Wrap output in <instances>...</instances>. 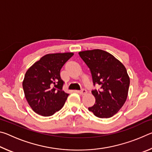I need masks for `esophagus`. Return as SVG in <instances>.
I'll return each instance as SVG.
<instances>
[{"label": "esophagus", "instance_id": "obj_1", "mask_svg": "<svg viewBox=\"0 0 152 152\" xmlns=\"http://www.w3.org/2000/svg\"><path fill=\"white\" fill-rule=\"evenodd\" d=\"M79 93L80 94H82V95H84V94H86V93H87V91L86 89H82V91H80L79 92Z\"/></svg>", "mask_w": 152, "mask_h": 152}]
</instances>
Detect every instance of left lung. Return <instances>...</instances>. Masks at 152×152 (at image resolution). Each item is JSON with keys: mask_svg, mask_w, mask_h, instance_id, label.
<instances>
[{"mask_svg": "<svg viewBox=\"0 0 152 152\" xmlns=\"http://www.w3.org/2000/svg\"><path fill=\"white\" fill-rule=\"evenodd\" d=\"M78 53L91 70L94 85L101 87L98 91H92L96 101L88 110L99 118L113 117L127 98L130 79L125 67L113 55L101 50Z\"/></svg>", "mask_w": 152, "mask_h": 152, "instance_id": "1", "label": "left lung"}]
</instances>
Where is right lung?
Masks as SVG:
<instances>
[{
  "instance_id": "right-lung-1",
  "label": "right lung",
  "mask_w": 152,
  "mask_h": 152,
  "mask_svg": "<svg viewBox=\"0 0 152 152\" xmlns=\"http://www.w3.org/2000/svg\"><path fill=\"white\" fill-rule=\"evenodd\" d=\"M74 55L49 53L28 69L23 81L25 96L33 110L43 117L53 115L65 104L68 94L62 90L60 70Z\"/></svg>"
}]
</instances>
